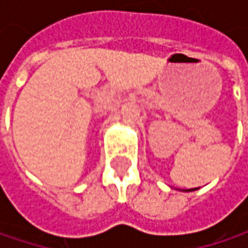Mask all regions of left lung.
<instances>
[{
  "label": "left lung",
  "mask_w": 248,
  "mask_h": 248,
  "mask_svg": "<svg viewBox=\"0 0 248 248\" xmlns=\"http://www.w3.org/2000/svg\"><path fill=\"white\" fill-rule=\"evenodd\" d=\"M195 189H197V188H195ZM188 191H194V189H188Z\"/></svg>",
  "instance_id": "8db88e82"
}]
</instances>
